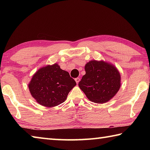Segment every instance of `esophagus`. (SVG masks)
Returning a JSON list of instances; mask_svg holds the SVG:
<instances>
[{
    "instance_id": "34e87169",
    "label": "esophagus",
    "mask_w": 150,
    "mask_h": 150,
    "mask_svg": "<svg viewBox=\"0 0 150 150\" xmlns=\"http://www.w3.org/2000/svg\"><path fill=\"white\" fill-rule=\"evenodd\" d=\"M75 80V81H76V83H77V84H78L79 82V81H80V79L79 78V77H77V78H76Z\"/></svg>"
}]
</instances>
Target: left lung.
I'll return each mask as SVG.
<instances>
[{
    "instance_id": "8db88e82",
    "label": "left lung",
    "mask_w": 150,
    "mask_h": 150,
    "mask_svg": "<svg viewBox=\"0 0 150 150\" xmlns=\"http://www.w3.org/2000/svg\"><path fill=\"white\" fill-rule=\"evenodd\" d=\"M85 70V75L79 83V87L92 102H108L120 89V72L112 63L103 60H91L86 63Z\"/></svg>"
}]
</instances>
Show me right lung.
<instances>
[{
    "label": "right lung",
    "instance_id": "right-lung-1",
    "mask_svg": "<svg viewBox=\"0 0 150 150\" xmlns=\"http://www.w3.org/2000/svg\"><path fill=\"white\" fill-rule=\"evenodd\" d=\"M75 85V81L69 73L55 63L40 68L33 75L28 88L38 103L46 107H54L64 102Z\"/></svg>",
    "mask_w": 150,
    "mask_h": 150
}]
</instances>
